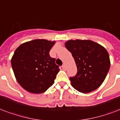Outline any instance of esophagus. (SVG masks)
<instances>
[{"mask_svg": "<svg viewBox=\"0 0 120 120\" xmlns=\"http://www.w3.org/2000/svg\"><path fill=\"white\" fill-rule=\"evenodd\" d=\"M62 68H63L64 70H66V65H65V64H64V65H62Z\"/></svg>", "mask_w": 120, "mask_h": 120, "instance_id": "esophagus-1", "label": "esophagus"}]
</instances>
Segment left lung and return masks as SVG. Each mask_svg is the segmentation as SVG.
Segmentation results:
<instances>
[{"mask_svg":"<svg viewBox=\"0 0 120 120\" xmlns=\"http://www.w3.org/2000/svg\"><path fill=\"white\" fill-rule=\"evenodd\" d=\"M72 53L77 68L70 77L72 86L79 92L89 93L103 84L110 67L108 52L103 46L91 40H68L65 43Z\"/></svg>","mask_w":120,"mask_h":120,"instance_id":"8db88e82","label":"left lung"}]
</instances>
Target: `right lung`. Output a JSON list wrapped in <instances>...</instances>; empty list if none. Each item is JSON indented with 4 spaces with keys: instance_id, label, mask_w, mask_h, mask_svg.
I'll list each match as a JSON object with an SVG mask.
<instances>
[{
    "instance_id": "add662e5",
    "label": "right lung",
    "mask_w": 120,
    "mask_h": 120,
    "mask_svg": "<svg viewBox=\"0 0 120 120\" xmlns=\"http://www.w3.org/2000/svg\"><path fill=\"white\" fill-rule=\"evenodd\" d=\"M55 41L44 39L21 44L11 58L12 68L16 80L27 92L41 94L53 84L59 67L50 52Z\"/></svg>"
}]
</instances>
